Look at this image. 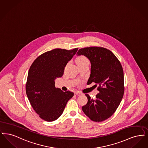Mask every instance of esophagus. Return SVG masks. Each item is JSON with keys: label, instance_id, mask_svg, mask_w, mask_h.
I'll return each mask as SVG.
<instances>
[{"label": "esophagus", "instance_id": "1", "mask_svg": "<svg viewBox=\"0 0 148 148\" xmlns=\"http://www.w3.org/2000/svg\"><path fill=\"white\" fill-rule=\"evenodd\" d=\"M75 95H76V96H81V95H82L83 94H82V93L79 92H75Z\"/></svg>", "mask_w": 148, "mask_h": 148}]
</instances>
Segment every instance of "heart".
<instances>
[{"mask_svg":"<svg viewBox=\"0 0 148 148\" xmlns=\"http://www.w3.org/2000/svg\"><path fill=\"white\" fill-rule=\"evenodd\" d=\"M77 64H89V60L88 58L84 56H81L77 58L76 60Z\"/></svg>","mask_w":148,"mask_h":148,"instance_id":"heart-1","label":"heart"}]
</instances>
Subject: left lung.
<instances>
[{
	"label": "left lung",
	"mask_w": 148,
	"mask_h": 148,
	"mask_svg": "<svg viewBox=\"0 0 148 148\" xmlns=\"http://www.w3.org/2000/svg\"><path fill=\"white\" fill-rule=\"evenodd\" d=\"M81 55L91 64L87 84L95 82L99 92L95 99L86 94L88 102L82 110L92 121L102 122L114 114L122 101L124 92L122 66L112 52L102 47L81 49L77 55Z\"/></svg>",
	"instance_id": "left-lung-1"
}]
</instances>
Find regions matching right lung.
<instances>
[{"mask_svg": "<svg viewBox=\"0 0 148 148\" xmlns=\"http://www.w3.org/2000/svg\"><path fill=\"white\" fill-rule=\"evenodd\" d=\"M71 50L55 49L40 55L28 72L26 93L33 109L47 122L56 120L62 114L68 101L74 93L64 92L55 86V79L64 75V67L76 54Z\"/></svg>", "mask_w": 148, "mask_h": 148, "instance_id": "1", "label": "right lung"}]
</instances>
